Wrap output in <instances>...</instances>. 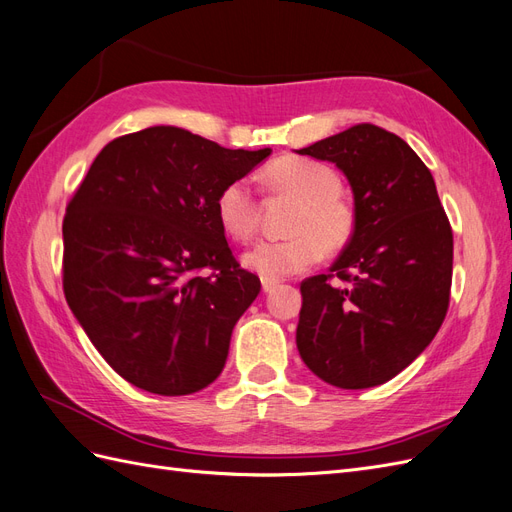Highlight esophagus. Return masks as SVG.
<instances>
[{
	"mask_svg": "<svg viewBox=\"0 0 512 512\" xmlns=\"http://www.w3.org/2000/svg\"><path fill=\"white\" fill-rule=\"evenodd\" d=\"M276 280H268V278H261V289H263V293H272L274 289H276Z\"/></svg>",
	"mask_w": 512,
	"mask_h": 512,
	"instance_id": "obj_1",
	"label": "esophagus"
}]
</instances>
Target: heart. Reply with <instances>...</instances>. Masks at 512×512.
Returning <instances> with one entry per match:
<instances>
[{
    "mask_svg": "<svg viewBox=\"0 0 512 512\" xmlns=\"http://www.w3.org/2000/svg\"><path fill=\"white\" fill-rule=\"evenodd\" d=\"M270 191L300 200L285 240H259L242 255V263L261 278L276 280L304 272L321 251H342L355 232L353 206L344 200L338 174L308 157H280L263 172ZM217 221L227 236L249 240L259 223V202L246 180L227 183L214 200Z\"/></svg>",
    "mask_w": 512,
    "mask_h": 512,
    "instance_id": "1",
    "label": "heart"
}]
</instances>
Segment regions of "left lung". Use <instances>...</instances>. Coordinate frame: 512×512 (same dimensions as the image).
Instances as JSON below:
<instances>
[{"label":"left lung","mask_w":512,"mask_h":512,"mask_svg":"<svg viewBox=\"0 0 512 512\" xmlns=\"http://www.w3.org/2000/svg\"><path fill=\"white\" fill-rule=\"evenodd\" d=\"M298 153L336 163L355 200L353 238L329 274L300 285L298 351L329 385H383L425 351L447 317L453 232L434 176L400 136L370 123Z\"/></svg>","instance_id":"left-lung-1"}]
</instances>
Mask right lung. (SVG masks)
<instances>
[{
	"label": "right lung",
	"mask_w": 512,
	"mask_h": 512,
	"mask_svg": "<svg viewBox=\"0 0 512 512\" xmlns=\"http://www.w3.org/2000/svg\"><path fill=\"white\" fill-rule=\"evenodd\" d=\"M272 153L155 125L108 142L63 219V293L110 368L159 395L208 387L261 289L214 212Z\"/></svg>",
	"instance_id": "obj_1"
}]
</instances>
